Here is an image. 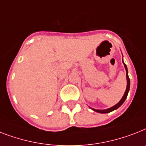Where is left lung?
I'll return each mask as SVG.
<instances>
[{"label":"left lung","mask_w":146,"mask_h":146,"mask_svg":"<svg viewBox=\"0 0 146 146\" xmlns=\"http://www.w3.org/2000/svg\"><path fill=\"white\" fill-rule=\"evenodd\" d=\"M122 61H123V59H122ZM123 63H124V61H123ZM124 68H125V70H126V73H127V76H127V88H126V91H125V92H124V96H123L122 98H121V100L118 102V104H116V105H115L114 106H112V107H111V108H109V109H106V110H95V109H93V108H92V110H94V111H95V112H99V113H108V112H112V111H114V110H117L118 107H120V106L123 104V103L124 102V100H126L127 97V94H128L129 90H130V84H131V82H130V79H129V76H128V71H127V67L126 64H125L124 63Z\"/></svg>","instance_id":"1"}]
</instances>
